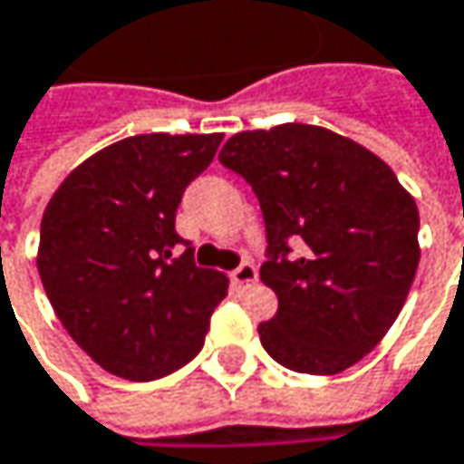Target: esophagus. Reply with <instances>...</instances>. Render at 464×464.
Wrapping results in <instances>:
<instances>
[{
  "instance_id": "1",
  "label": "esophagus",
  "mask_w": 464,
  "mask_h": 464,
  "mask_svg": "<svg viewBox=\"0 0 464 464\" xmlns=\"http://www.w3.org/2000/svg\"><path fill=\"white\" fill-rule=\"evenodd\" d=\"M232 283H235V288H251L256 280H259V272H256V266L251 264V261H243L232 275Z\"/></svg>"
}]
</instances>
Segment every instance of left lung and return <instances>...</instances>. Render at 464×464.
<instances>
[{
    "label": "left lung",
    "instance_id": "obj_1",
    "mask_svg": "<svg viewBox=\"0 0 464 464\" xmlns=\"http://www.w3.org/2000/svg\"><path fill=\"white\" fill-rule=\"evenodd\" d=\"M218 160L251 184L266 227L259 275L277 313L259 325L264 350L299 374L355 366L414 283V198L374 151L315 125L235 133Z\"/></svg>",
    "mask_w": 464,
    "mask_h": 464
}]
</instances>
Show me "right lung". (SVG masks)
I'll list each match as a JSON object with an SVG mask.
<instances>
[{
  "label": "right lung",
  "instance_id": "add662e5",
  "mask_svg": "<svg viewBox=\"0 0 464 464\" xmlns=\"http://www.w3.org/2000/svg\"><path fill=\"white\" fill-rule=\"evenodd\" d=\"M221 139H122L74 168L44 208L36 269L47 299L69 336L114 377H168L203 350L227 277L195 264L176 210Z\"/></svg>",
  "mask_w": 464,
  "mask_h": 464
}]
</instances>
